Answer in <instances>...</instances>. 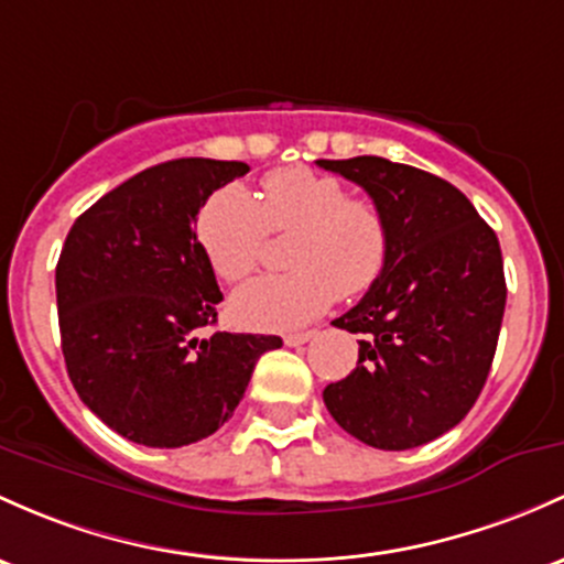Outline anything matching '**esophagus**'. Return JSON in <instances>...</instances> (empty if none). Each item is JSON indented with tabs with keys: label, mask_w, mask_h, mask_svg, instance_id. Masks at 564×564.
I'll return each mask as SVG.
<instances>
[{
	"label": "esophagus",
	"mask_w": 564,
	"mask_h": 564,
	"mask_svg": "<svg viewBox=\"0 0 564 564\" xmlns=\"http://www.w3.org/2000/svg\"><path fill=\"white\" fill-rule=\"evenodd\" d=\"M313 337H315V332H294V334H286V337H283V343H286L289 348H296V345L311 343Z\"/></svg>",
	"instance_id": "34e87169"
}]
</instances>
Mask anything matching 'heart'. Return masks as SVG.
Returning <instances> with one entry per match:
<instances>
[{"label": "heart", "mask_w": 564, "mask_h": 564, "mask_svg": "<svg viewBox=\"0 0 564 564\" xmlns=\"http://www.w3.org/2000/svg\"><path fill=\"white\" fill-rule=\"evenodd\" d=\"M268 232L294 235L286 275H264L232 294L230 313L246 329L286 332L311 324L334 296H361L380 281L391 257L386 214L350 197L337 176L311 169L272 171L262 197L240 184L214 192L197 216V240L221 281L257 270Z\"/></svg>", "instance_id": "1"}]
</instances>
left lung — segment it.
Segmentation results:
<instances>
[{
	"instance_id": "8db88e82",
	"label": "left lung",
	"mask_w": 564,
	"mask_h": 564,
	"mask_svg": "<svg viewBox=\"0 0 564 564\" xmlns=\"http://www.w3.org/2000/svg\"><path fill=\"white\" fill-rule=\"evenodd\" d=\"M367 189L391 227L380 281L332 324L358 364L324 388L332 417L377 449H412L455 429L479 399L506 311L500 243L444 178L375 154L315 160Z\"/></svg>"
}]
</instances>
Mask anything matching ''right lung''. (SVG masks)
<instances>
[{"label": "right lung", "mask_w": 564, "mask_h": 564, "mask_svg": "<svg viewBox=\"0 0 564 564\" xmlns=\"http://www.w3.org/2000/svg\"><path fill=\"white\" fill-rule=\"evenodd\" d=\"M238 160L182 158L135 173L72 225L55 268L61 350L74 391L128 442L184 447L232 417L281 337L214 332L219 283L195 235Z\"/></svg>", "instance_id": "obj_1"}]
</instances>
